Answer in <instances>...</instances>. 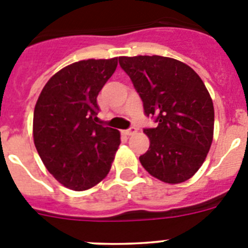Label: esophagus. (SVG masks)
<instances>
[{"instance_id":"34e87169","label":"esophagus","mask_w":248,"mask_h":248,"mask_svg":"<svg viewBox=\"0 0 248 248\" xmlns=\"http://www.w3.org/2000/svg\"><path fill=\"white\" fill-rule=\"evenodd\" d=\"M137 131H138L137 128H134V126H131V128L126 129V130H123V133H124V134H125V135H128V137H130V135L135 134Z\"/></svg>"}]
</instances>
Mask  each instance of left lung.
<instances>
[{
  "instance_id": "1",
  "label": "left lung",
  "mask_w": 248,
  "mask_h": 248,
  "mask_svg": "<svg viewBox=\"0 0 248 248\" xmlns=\"http://www.w3.org/2000/svg\"><path fill=\"white\" fill-rule=\"evenodd\" d=\"M119 64L145 115L157 123L144 129L150 146L139 157L143 168L164 183L189 180L205 161L214 135V104L203 82L189 65L168 57H119Z\"/></svg>"
}]
</instances>
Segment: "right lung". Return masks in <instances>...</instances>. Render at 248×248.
<instances>
[{"mask_svg":"<svg viewBox=\"0 0 248 248\" xmlns=\"http://www.w3.org/2000/svg\"><path fill=\"white\" fill-rule=\"evenodd\" d=\"M118 57L67 65L45 85L33 113L34 145L48 171L82 191L102 181L120 145V133L98 123L97 97Z\"/></svg>","mask_w":248,"mask_h":248,"instance_id":"obj_1","label":"right lung"}]
</instances>
